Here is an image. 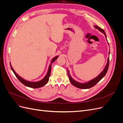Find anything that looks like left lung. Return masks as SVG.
<instances>
[{"label":"left lung","mask_w":123,"mask_h":123,"mask_svg":"<svg viewBox=\"0 0 123 123\" xmlns=\"http://www.w3.org/2000/svg\"><path fill=\"white\" fill-rule=\"evenodd\" d=\"M94 27L96 29H98V30H99L100 32H102V33H103L104 35H105L106 38H107L105 32L102 29H101L100 28H99V27H98V25H95ZM109 54H110V51L109 52ZM109 65V57H108V58L107 65H106L105 68H104V69L103 71L101 73H100V74H99L97 77L95 78V79H93L89 81H88V82L86 83H80L79 82H77V81H75V80H74L72 79V78L71 77V76L70 75V73H69V70H68V75L69 76V80L70 81L71 83L73 86H74L77 87V88H80V89H89V88H90L92 87H93L94 86H95L98 82H99V81L100 80H101L104 76H105L106 73L107 72V71H108V70Z\"/></svg>","instance_id":"1"}]
</instances>
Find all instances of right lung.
<instances>
[{"label":"right lung","instance_id":"right-lung-1","mask_svg":"<svg viewBox=\"0 0 123 123\" xmlns=\"http://www.w3.org/2000/svg\"><path fill=\"white\" fill-rule=\"evenodd\" d=\"M58 56H57L54 57L52 59V61L51 62V64L49 67V69H48V72L46 74V75L44 76V77L43 80H40V81H36V82H31V81H27V80L23 79V78H21L20 76H19L15 72V71L13 68H12V66H11V64H10V66H11V69H12V70L13 71V72L14 73L16 77L17 78L18 80H19L22 84H23L25 86H27L28 87H30V88H38L43 87V86L45 85L48 82V81H49V77H50V74H51L52 64L53 62H54V61L58 58Z\"/></svg>","mask_w":123,"mask_h":123}]
</instances>
